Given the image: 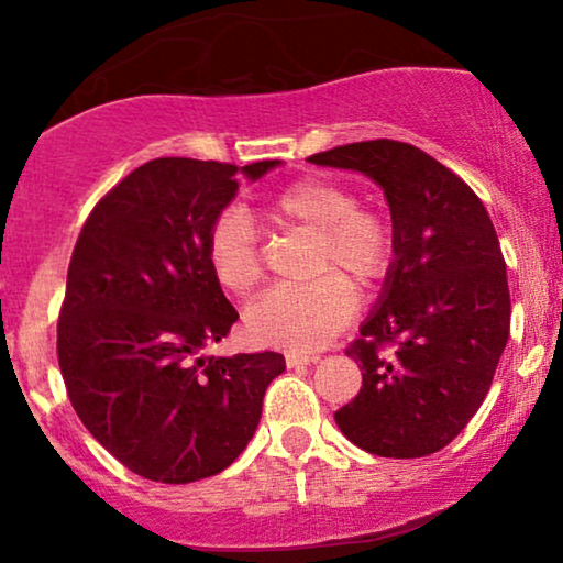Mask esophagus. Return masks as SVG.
<instances>
[{"label": "esophagus", "instance_id": "obj_1", "mask_svg": "<svg viewBox=\"0 0 563 563\" xmlns=\"http://www.w3.org/2000/svg\"><path fill=\"white\" fill-rule=\"evenodd\" d=\"M284 358H287V366H289V368H297V366H310V364H314V361H318L320 356H318V353H295V351H291V353H287V356H284Z\"/></svg>", "mask_w": 563, "mask_h": 563}]
</instances>
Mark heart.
I'll use <instances>...</instances> for the list:
<instances>
[{"label": "heart", "mask_w": 563, "mask_h": 563, "mask_svg": "<svg viewBox=\"0 0 563 563\" xmlns=\"http://www.w3.org/2000/svg\"><path fill=\"white\" fill-rule=\"evenodd\" d=\"M268 218L284 230L314 233V274L320 279L297 287H274L245 310L253 341L279 349L310 351L328 343L356 310L358 287H374L395 261V233L382 212L356 205L345 184L307 176L268 202ZM207 261L214 279L233 295H245L261 279L258 228L251 212L230 205L218 212L207 233Z\"/></svg>", "instance_id": "1"}]
</instances>
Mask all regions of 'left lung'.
I'll list each match as a JSON object with an SVG mask.
<instances>
[{
	"instance_id": "obj_1",
	"label": "left lung",
	"mask_w": 563,
	"mask_h": 563,
	"mask_svg": "<svg viewBox=\"0 0 563 563\" xmlns=\"http://www.w3.org/2000/svg\"><path fill=\"white\" fill-rule=\"evenodd\" d=\"M310 161L379 184L395 233L379 302L345 349L364 384L335 412L338 428L374 456H430L479 410L510 335L495 225L466 181L410 143L379 137Z\"/></svg>"
}]
</instances>
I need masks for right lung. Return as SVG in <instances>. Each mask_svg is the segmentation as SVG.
I'll use <instances>...</instances> for the list:
<instances>
[{
	"label": "right lung",
	"instance_id": "add662e5",
	"mask_svg": "<svg viewBox=\"0 0 563 563\" xmlns=\"http://www.w3.org/2000/svg\"><path fill=\"white\" fill-rule=\"evenodd\" d=\"M279 161L156 158L99 199L68 264L58 366L76 415L151 482L220 474L256 433L274 351L199 356L238 320L207 261V233Z\"/></svg>",
	"mask_w": 563,
	"mask_h": 563
}]
</instances>
